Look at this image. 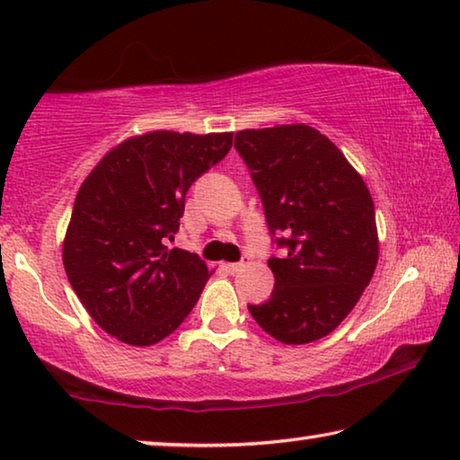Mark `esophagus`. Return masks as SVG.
Returning <instances> with one entry per match:
<instances>
[{
	"label": "esophagus",
	"instance_id": "34e87169",
	"mask_svg": "<svg viewBox=\"0 0 460 460\" xmlns=\"http://www.w3.org/2000/svg\"><path fill=\"white\" fill-rule=\"evenodd\" d=\"M246 265H249V261L243 259V261H238V263H228L226 265V270H228L230 273H238V271H243Z\"/></svg>",
	"mask_w": 460,
	"mask_h": 460
}]
</instances>
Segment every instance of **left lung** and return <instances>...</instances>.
I'll use <instances>...</instances> for the list:
<instances>
[{"label": "left lung", "instance_id": "8db88e82", "mask_svg": "<svg viewBox=\"0 0 460 460\" xmlns=\"http://www.w3.org/2000/svg\"><path fill=\"white\" fill-rule=\"evenodd\" d=\"M265 222L284 257H271L270 300L251 304L259 327L288 345L316 341L348 316L378 261L374 201L339 147L308 125L238 131Z\"/></svg>", "mask_w": 460, "mask_h": 460}]
</instances>
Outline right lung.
Here are the masks:
<instances>
[{
	"label": "right lung",
	"mask_w": 460,
	"mask_h": 460,
	"mask_svg": "<svg viewBox=\"0 0 460 460\" xmlns=\"http://www.w3.org/2000/svg\"><path fill=\"white\" fill-rule=\"evenodd\" d=\"M230 147L232 133L152 131L111 150L82 182L63 265L88 314L119 341H162L199 300L206 263L168 243L189 187Z\"/></svg>",
	"instance_id": "add662e5"
}]
</instances>
